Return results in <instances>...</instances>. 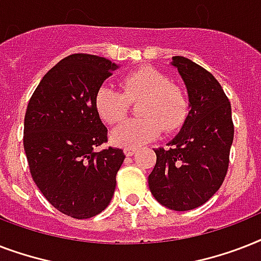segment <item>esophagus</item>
Masks as SVG:
<instances>
[{"label": "esophagus", "instance_id": "1", "mask_svg": "<svg viewBox=\"0 0 261 261\" xmlns=\"http://www.w3.org/2000/svg\"><path fill=\"white\" fill-rule=\"evenodd\" d=\"M135 151H137V149H135V147H124V154L128 155V157L134 154Z\"/></svg>", "mask_w": 261, "mask_h": 261}]
</instances>
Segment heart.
Returning <instances> with one entry per match:
<instances>
[{"mask_svg":"<svg viewBox=\"0 0 261 261\" xmlns=\"http://www.w3.org/2000/svg\"><path fill=\"white\" fill-rule=\"evenodd\" d=\"M120 89L102 85L94 94V110L102 122L116 124L126 118L130 102L138 101L141 118L122 123L112 131L116 145L138 147L159 137L161 130L174 131L188 114V100L181 88L154 67L128 71L119 81Z\"/></svg>","mask_w":261,"mask_h":261,"instance_id":"heart-1","label":"heart"}]
</instances>
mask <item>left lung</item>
Segmentation results:
<instances>
[{"label":"left lung","instance_id":"8db88e82","mask_svg":"<svg viewBox=\"0 0 261 261\" xmlns=\"http://www.w3.org/2000/svg\"><path fill=\"white\" fill-rule=\"evenodd\" d=\"M172 65L186 83L191 111L167 149H154L157 160L147 180L163 206L187 211L204 204L222 186L234 124L230 101L210 71L184 57H173Z\"/></svg>","mask_w":261,"mask_h":261}]
</instances>
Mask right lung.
Masks as SVG:
<instances>
[{"label":"right lung","instance_id":"add662e5","mask_svg":"<svg viewBox=\"0 0 261 261\" xmlns=\"http://www.w3.org/2000/svg\"><path fill=\"white\" fill-rule=\"evenodd\" d=\"M115 69L102 57L69 55L46 73L27 107L22 142L32 178L71 218H92L110 204L126 157L118 147L94 150L108 141L94 94Z\"/></svg>","mask_w":261,"mask_h":261}]
</instances>
